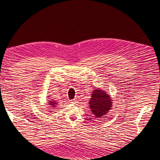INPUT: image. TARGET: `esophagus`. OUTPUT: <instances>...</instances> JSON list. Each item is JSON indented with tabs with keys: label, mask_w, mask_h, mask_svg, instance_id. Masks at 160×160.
Returning a JSON list of instances; mask_svg holds the SVG:
<instances>
[{
	"label": "esophagus",
	"mask_w": 160,
	"mask_h": 160,
	"mask_svg": "<svg viewBox=\"0 0 160 160\" xmlns=\"http://www.w3.org/2000/svg\"><path fill=\"white\" fill-rule=\"evenodd\" d=\"M71 103H77V100L76 99H72L71 101Z\"/></svg>",
	"instance_id": "obj_1"
}]
</instances>
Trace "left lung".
Wrapping results in <instances>:
<instances>
[{
    "label": "left lung",
    "mask_w": 160,
    "mask_h": 160,
    "mask_svg": "<svg viewBox=\"0 0 160 160\" xmlns=\"http://www.w3.org/2000/svg\"><path fill=\"white\" fill-rule=\"evenodd\" d=\"M112 100L105 91L101 89H95L92 93L91 98L89 101V108L95 117L103 118L108 113L112 106Z\"/></svg>",
    "instance_id": "left-lung-1"
}]
</instances>
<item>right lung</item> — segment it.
<instances>
[{"label": "right lung", "instance_id": "1", "mask_svg": "<svg viewBox=\"0 0 160 160\" xmlns=\"http://www.w3.org/2000/svg\"><path fill=\"white\" fill-rule=\"evenodd\" d=\"M49 107L51 108L50 109H54L56 106L57 105V101H54L53 100H51V101H49Z\"/></svg>", "mask_w": 160, "mask_h": 160}]
</instances>
